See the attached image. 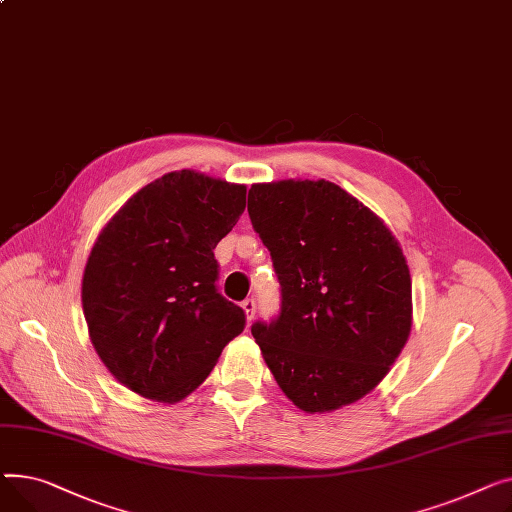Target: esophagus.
Segmentation results:
<instances>
[{
  "instance_id": "obj_1",
  "label": "esophagus",
  "mask_w": 512,
  "mask_h": 512,
  "mask_svg": "<svg viewBox=\"0 0 512 512\" xmlns=\"http://www.w3.org/2000/svg\"><path fill=\"white\" fill-rule=\"evenodd\" d=\"M242 308H244V312H246V320L252 322V320H254V314H256V302H254V299H246V302L242 304Z\"/></svg>"
}]
</instances>
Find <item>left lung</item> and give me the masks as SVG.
Here are the masks:
<instances>
[{"label": "left lung", "instance_id": "obj_1", "mask_svg": "<svg viewBox=\"0 0 512 512\" xmlns=\"http://www.w3.org/2000/svg\"><path fill=\"white\" fill-rule=\"evenodd\" d=\"M248 213L281 283L279 316L252 324L268 370L306 413L366 397L411 330V275L393 231L326 179L254 184Z\"/></svg>", "mask_w": 512, "mask_h": 512}]
</instances>
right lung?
Wrapping results in <instances>:
<instances>
[{
	"mask_svg": "<svg viewBox=\"0 0 512 512\" xmlns=\"http://www.w3.org/2000/svg\"><path fill=\"white\" fill-rule=\"evenodd\" d=\"M244 208L246 186L182 169L138 190L99 233L82 277L88 335L140 397L186 399L244 330L213 252Z\"/></svg>",
	"mask_w": 512,
	"mask_h": 512,
	"instance_id": "1",
	"label": "right lung"
}]
</instances>
